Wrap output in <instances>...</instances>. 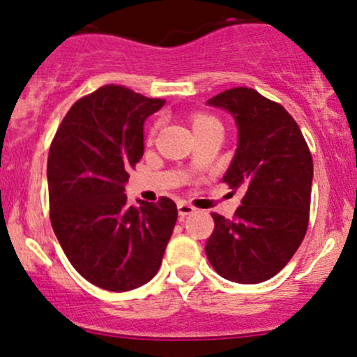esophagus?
Segmentation results:
<instances>
[{
    "label": "esophagus",
    "instance_id": "1",
    "mask_svg": "<svg viewBox=\"0 0 357 357\" xmlns=\"http://www.w3.org/2000/svg\"><path fill=\"white\" fill-rule=\"evenodd\" d=\"M178 211H179V216H181V218H184V216L192 215V213L196 211V208L191 206V204L181 202V203H178Z\"/></svg>",
    "mask_w": 357,
    "mask_h": 357
}]
</instances>
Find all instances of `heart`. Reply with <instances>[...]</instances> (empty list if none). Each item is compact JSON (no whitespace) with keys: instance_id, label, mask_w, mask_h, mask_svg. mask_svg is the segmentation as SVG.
Here are the masks:
<instances>
[{"instance_id":"1","label":"heart","mask_w":357,"mask_h":357,"mask_svg":"<svg viewBox=\"0 0 357 357\" xmlns=\"http://www.w3.org/2000/svg\"><path fill=\"white\" fill-rule=\"evenodd\" d=\"M210 121H216V119H213L211 116H204V114H198V116L192 117V126L195 127L202 126V124H206V122H210Z\"/></svg>"}]
</instances>
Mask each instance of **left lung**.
I'll list each match as a JSON object with an SVG mask.
<instances>
[{"label": "left lung", "instance_id": "left-lung-1", "mask_svg": "<svg viewBox=\"0 0 357 357\" xmlns=\"http://www.w3.org/2000/svg\"><path fill=\"white\" fill-rule=\"evenodd\" d=\"M238 126V147L223 183L245 192L231 220L211 213L204 252L227 280L260 284L277 275L309 227L312 154L301 127L278 102L248 87L211 97Z\"/></svg>", "mask_w": 357, "mask_h": 357}]
</instances>
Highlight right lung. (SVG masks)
Returning <instances> with one entry per match:
<instances>
[{"mask_svg":"<svg viewBox=\"0 0 357 357\" xmlns=\"http://www.w3.org/2000/svg\"><path fill=\"white\" fill-rule=\"evenodd\" d=\"M165 102L104 85L72 105L48 153L53 231L73 268L110 292L158 273L178 220L166 196L130 206L124 195L129 169L144 154V121Z\"/></svg>","mask_w":357,"mask_h":357,"instance_id":"1","label":"right lung"}]
</instances>
